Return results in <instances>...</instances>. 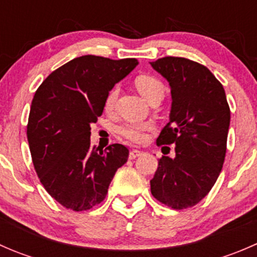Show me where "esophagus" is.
I'll return each mask as SVG.
<instances>
[{"label":"esophagus","instance_id":"1","mask_svg":"<svg viewBox=\"0 0 257 257\" xmlns=\"http://www.w3.org/2000/svg\"><path fill=\"white\" fill-rule=\"evenodd\" d=\"M141 155H142V152L138 149H133L131 150V153H129V158H131V159H136V158L141 157Z\"/></svg>","mask_w":257,"mask_h":257}]
</instances>
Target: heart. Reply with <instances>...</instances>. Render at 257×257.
<instances>
[{
  "label": "heart",
  "instance_id": "1",
  "mask_svg": "<svg viewBox=\"0 0 257 257\" xmlns=\"http://www.w3.org/2000/svg\"><path fill=\"white\" fill-rule=\"evenodd\" d=\"M136 87L139 90V93L149 103L152 100L158 99V98L163 99V97H164L165 87L163 82L159 78H157V77L150 76V74H142V76L137 77ZM116 93H118L116 88H113L108 93L104 103V107L107 110H110L113 108L116 98ZM149 124L147 123H128L119 126L118 132L120 136H123L124 138L133 142V143H142L145 139V132L149 131Z\"/></svg>",
  "mask_w": 257,
  "mask_h": 257
}]
</instances>
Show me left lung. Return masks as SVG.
Masks as SVG:
<instances>
[{"label": "left lung", "mask_w": 257, "mask_h": 257, "mask_svg": "<svg viewBox=\"0 0 257 257\" xmlns=\"http://www.w3.org/2000/svg\"><path fill=\"white\" fill-rule=\"evenodd\" d=\"M150 64L169 82L173 100L169 123L157 144H175V158L159 159L150 190L169 208H191L208 195L224 164L230 125L226 95L198 62L164 57Z\"/></svg>", "instance_id": "8db88e82"}]
</instances>
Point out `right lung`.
I'll list each match as a JSON object with an SVG mask.
<instances>
[{
	"label": "right lung",
	"instance_id": "add662e5",
	"mask_svg": "<svg viewBox=\"0 0 257 257\" xmlns=\"http://www.w3.org/2000/svg\"><path fill=\"white\" fill-rule=\"evenodd\" d=\"M137 64L136 58L77 57L36 90L27 124L32 162L47 193L64 208L84 211L102 203L128 160L124 145H90V124L102 115L114 84Z\"/></svg>",
	"mask_w": 257,
	"mask_h": 257
}]
</instances>
